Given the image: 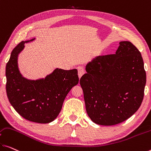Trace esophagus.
Here are the masks:
<instances>
[{
  "mask_svg": "<svg viewBox=\"0 0 151 151\" xmlns=\"http://www.w3.org/2000/svg\"><path fill=\"white\" fill-rule=\"evenodd\" d=\"M78 76H79V78H81V77L85 73V70L83 67L82 66H79L78 67Z\"/></svg>",
  "mask_w": 151,
  "mask_h": 151,
  "instance_id": "34e87169",
  "label": "esophagus"
}]
</instances>
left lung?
<instances>
[{
  "label": "left lung",
  "instance_id": "obj_1",
  "mask_svg": "<svg viewBox=\"0 0 151 151\" xmlns=\"http://www.w3.org/2000/svg\"><path fill=\"white\" fill-rule=\"evenodd\" d=\"M80 80L86 109L95 124L113 126L126 121L141 105L146 71L140 52L128 41L115 54L95 57Z\"/></svg>",
  "mask_w": 151,
  "mask_h": 151
}]
</instances>
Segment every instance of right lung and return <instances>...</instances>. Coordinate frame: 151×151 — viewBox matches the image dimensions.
<instances>
[{"instance_id": "1", "label": "right lung", "mask_w": 151, "mask_h": 151, "mask_svg": "<svg viewBox=\"0 0 151 151\" xmlns=\"http://www.w3.org/2000/svg\"><path fill=\"white\" fill-rule=\"evenodd\" d=\"M22 41L11 52L6 65V90L11 105L28 121L48 124L56 119L70 90L79 82L78 70L56 68L45 78L29 80L24 78L18 67V56L24 50Z\"/></svg>"}]
</instances>
